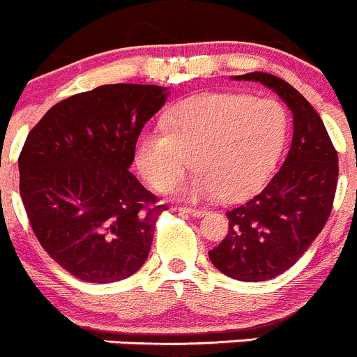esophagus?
I'll return each instance as SVG.
<instances>
[{"mask_svg":"<svg viewBox=\"0 0 357 357\" xmlns=\"http://www.w3.org/2000/svg\"><path fill=\"white\" fill-rule=\"evenodd\" d=\"M179 213H183V215H190V216H202L206 215L204 209H199V208H178Z\"/></svg>","mask_w":357,"mask_h":357,"instance_id":"1","label":"esophagus"}]
</instances>
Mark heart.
Masks as SVG:
<instances>
[{
  "label": "heart",
  "mask_w": 357,
  "mask_h": 357,
  "mask_svg": "<svg viewBox=\"0 0 357 357\" xmlns=\"http://www.w3.org/2000/svg\"><path fill=\"white\" fill-rule=\"evenodd\" d=\"M287 137V114L276 100L209 93L183 102L167 126H148L135 142V163L153 188L169 190L188 169L197 171L176 188L186 201L252 194L275 167Z\"/></svg>",
  "instance_id": "1"
}]
</instances>
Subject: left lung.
Listing matches in <instances>:
<instances>
[{"label":"left lung","instance_id":"8db88e82","mask_svg":"<svg viewBox=\"0 0 357 357\" xmlns=\"http://www.w3.org/2000/svg\"><path fill=\"white\" fill-rule=\"evenodd\" d=\"M234 79L268 86L287 103L294 121L284 165L261 194L225 213L227 236L209 250L224 275L264 282L287 271L324 229L338 183V153L317 111L284 79L264 72Z\"/></svg>","mask_w":357,"mask_h":357}]
</instances>
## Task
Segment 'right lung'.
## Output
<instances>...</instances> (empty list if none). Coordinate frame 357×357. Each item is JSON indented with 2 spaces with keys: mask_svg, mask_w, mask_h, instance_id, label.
<instances>
[{
  "mask_svg": "<svg viewBox=\"0 0 357 357\" xmlns=\"http://www.w3.org/2000/svg\"><path fill=\"white\" fill-rule=\"evenodd\" d=\"M167 88L105 84L49 109L19 155V190L43 250L82 282L139 271L167 206L128 171Z\"/></svg>",
  "mask_w": 357,
  "mask_h": 357,
  "instance_id": "obj_1",
  "label": "right lung"
}]
</instances>
